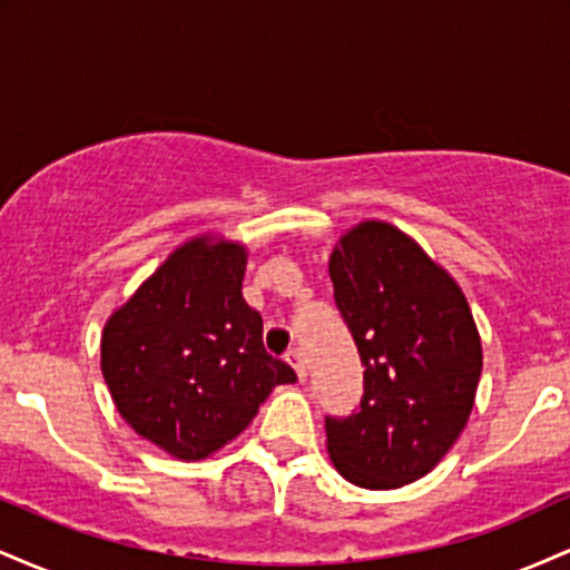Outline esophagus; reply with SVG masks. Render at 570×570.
<instances>
[{
	"instance_id": "34e87169",
	"label": "esophagus",
	"mask_w": 570,
	"mask_h": 570,
	"mask_svg": "<svg viewBox=\"0 0 570 570\" xmlns=\"http://www.w3.org/2000/svg\"><path fill=\"white\" fill-rule=\"evenodd\" d=\"M286 362L292 364L294 367V372H297V377L299 381H305L307 377V364H305V353L299 351V348H292L289 353H286Z\"/></svg>"
}]
</instances>
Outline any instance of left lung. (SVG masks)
Wrapping results in <instances>:
<instances>
[{
  "label": "left lung",
  "mask_w": 570,
  "mask_h": 570,
  "mask_svg": "<svg viewBox=\"0 0 570 570\" xmlns=\"http://www.w3.org/2000/svg\"><path fill=\"white\" fill-rule=\"evenodd\" d=\"M335 303L364 367L348 417L326 415V450L345 480L389 490L429 474L474 407L482 343L448 271L389 222H362L330 257Z\"/></svg>",
  "instance_id": "8db88e82"
}]
</instances>
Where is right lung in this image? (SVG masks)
<instances>
[{"instance_id": "1", "label": "right lung", "mask_w": 570, "mask_h": 570, "mask_svg": "<svg viewBox=\"0 0 570 570\" xmlns=\"http://www.w3.org/2000/svg\"><path fill=\"white\" fill-rule=\"evenodd\" d=\"M246 248L208 235L181 244L101 335V372L136 434L200 461L244 431L297 375L263 345V316L240 284Z\"/></svg>"}]
</instances>
